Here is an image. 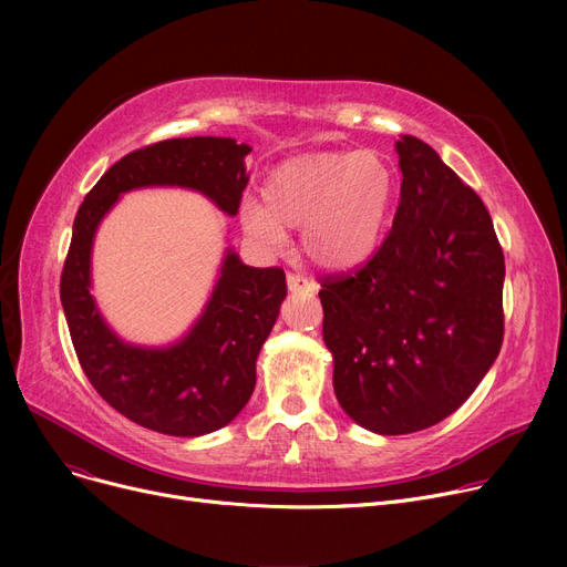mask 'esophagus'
Wrapping results in <instances>:
<instances>
[{
	"instance_id": "34e87169",
	"label": "esophagus",
	"mask_w": 567,
	"mask_h": 567,
	"mask_svg": "<svg viewBox=\"0 0 567 567\" xmlns=\"http://www.w3.org/2000/svg\"><path fill=\"white\" fill-rule=\"evenodd\" d=\"M287 287L293 293H315V289H317V285L301 274H287Z\"/></svg>"
}]
</instances>
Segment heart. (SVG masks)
Here are the masks:
<instances>
[{
    "mask_svg": "<svg viewBox=\"0 0 567 567\" xmlns=\"http://www.w3.org/2000/svg\"><path fill=\"white\" fill-rule=\"evenodd\" d=\"M395 193V174L379 152H321L296 156L268 174L264 204L246 202L244 229L268 246L285 227H301L306 255L323 268L365 261L381 238Z\"/></svg>",
    "mask_w": 567,
    "mask_h": 567,
    "instance_id": "1",
    "label": "heart"
}]
</instances>
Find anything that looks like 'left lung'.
I'll use <instances>...</instances> for the list:
<instances>
[{
  "mask_svg": "<svg viewBox=\"0 0 567 567\" xmlns=\"http://www.w3.org/2000/svg\"><path fill=\"white\" fill-rule=\"evenodd\" d=\"M395 148L389 236L363 266L319 278L338 402L377 434L441 423L503 342L505 261L483 199L423 140L402 135Z\"/></svg>",
  "mask_w": 567,
  "mask_h": 567,
  "instance_id": "8db88e82",
  "label": "left lung"
}]
</instances>
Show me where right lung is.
<instances>
[{
	"instance_id": "add662e5",
	"label": "right lung",
	"mask_w": 567,
	"mask_h": 567,
	"mask_svg": "<svg viewBox=\"0 0 567 567\" xmlns=\"http://www.w3.org/2000/svg\"><path fill=\"white\" fill-rule=\"evenodd\" d=\"M248 144L231 137H176L116 161L86 193L64 261L62 306L78 361L96 393L128 421L172 436H199L234 421L252 391L255 363L287 296L280 266L252 268L225 257L218 285L193 331L167 349L118 340L89 293V261L101 218L116 197L144 186H184L236 216Z\"/></svg>"
}]
</instances>
